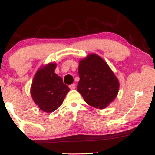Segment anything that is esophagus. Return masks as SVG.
I'll return each mask as SVG.
<instances>
[{"label": "esophagus", "mask_w": 155, "mask_h": 155, "mask_svg": "<svg viewBox=\"0 0 155 155\" xmlns=\"http://www.w3.org/2000/svg\"><path fill=\"white\" fill-rule=\"evenodd\" d=\"M69 87H70V89H71V90H75V84H72L69 86Z\"/></svg>", "instance_id": "esophagus-1"}]
</instances>
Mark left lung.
Here are the masks:
<instances>
[{
	"instance_id": "obj_1",
	"label": "left lung",
	"mask_w": 155,
	"mask_h": 155,
	"mask_svg": "<svg viewBox=\"0 0 155 155\" xmlns=\"http://www.w3.org/2000/svg\"><path fill=\"white\" fill-rule=\"evenodd\" d=\"M78 91L87 104L105 109L117 97L119 82L109 65L98 55L92 54L80 61Z\"/></svg>"
}]
</instances>
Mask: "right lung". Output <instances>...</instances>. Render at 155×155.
Instances as JSON below:
<instances>
[{
    "mask_svg": "<svg viewBox=\"0 0 155 155\" xmlns=\"http://www.w3.org/2000/svg\"><path fill=\"white\" fill-rule=\"evenodd\" d=\"M56 64L50 63L41 67L36 73L31 87V95L39 109L46 113L56 110L62 104L68 86L54 73Z\"/></svg>",
    "mask_w": 155,
    "mask_h": 155,
    "instance_id": "obj_1",
    "label": "right lung"
}]
</instances>
